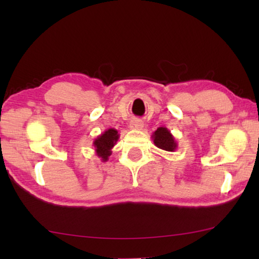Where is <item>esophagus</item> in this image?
Segmentation results:
<instances>
[{
	"label": "esophagus",
	"instance_id": "esophagus-1",
	"mask_svg": "<svg viewBox=\"0 0 259 259\" xmlns=\"http://www.w3.org/2000/svg\"><path fill=\"white\" fill-rule=\"evenodd\" d=\"M130 128L135 129V130H141L142 128H144V123H142L140 120H134V121H131Z\"/></svg>",
	"mask_w": 259,
	"mask_h": 259
}]
</instances>
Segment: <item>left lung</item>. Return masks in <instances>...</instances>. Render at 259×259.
Segmentation results:
<instances>
[{
  "instance_id": "obj_1",
  "label": "left lung",
  "mask_w": 259,
  "mask_h": 259,
  "mask_svg": "<svg viewBox=\"0 0 259 259\" xmlns=\"http://www.w3.org/2000/svg\"><path fill=\"white\" fill-rule=\"evenodd\" d=\"M151 138L155 146L164 151L174 152L178 147L177 141H176L172 134L170 133V130L164 128V126H159L155 133L152 134Z\"/></svg>"
}]
</instances>
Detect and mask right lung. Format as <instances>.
Listing matches in <instances>:
<instances>
[{"label":"right lung","mask_w":259,"mask_h":259,"mask_svg":"<svg viewBox=\"0 0 259 259\" xmlns=\"http://www.w3.org/2000/svg\"><path fill=\"white\" fill-rule=\"evenodd\" d=\"M119 140L118 130L113 128H109L103 134L98 136L93 141V147H95L96 155L101 158L102 161H107L109 156L112 153V148L117 144Z\"/></svg>","instance_id":"obj_1"}]
</instances>
